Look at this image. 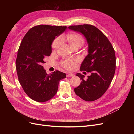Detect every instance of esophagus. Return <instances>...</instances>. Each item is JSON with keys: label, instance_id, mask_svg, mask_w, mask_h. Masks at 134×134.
Segmentation results:
<instances>
[{"label": "esophagus", "instance_id": "esophagus-1", "mask_svg": "<svg viewBox=\"0 0 134 134\" xmlns=\"http://www.w3.org/2000/svg\"><path fill=\"white\" fill-rule=\"evenodd\" d=\"M67 77H72V76H73L74 75L73 74V73H68L67 74Z\"/></svg>", "mask_w": 134, "mask_h": 134}]
</instances>
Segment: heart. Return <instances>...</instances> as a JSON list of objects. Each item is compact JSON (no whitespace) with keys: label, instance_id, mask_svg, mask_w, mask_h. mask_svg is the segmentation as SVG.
Here are the masks:
<instances>
[{"label":"heart","instance_id":"1","mask_svg":"<svg viewBox=\"0 0 134 134\" xmlns=\"http://www.w3.org/2000/svg\"><path fill=\"white\" fill-rule=\"evenodd\" d=\"M66 39L72 48L75 47H81L85 42V40L81 35L78 34H68L67 35ZM61 38H56L53 42L52 47L54 49H58L61 44ZM76 63V60L75 59H69L63 60L62 62V66L68 69H72Z\"/></svg>","mask_w":134,"mask_h":134}]
</instances>
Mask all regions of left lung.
I'll list each match as a JSON object with an SVG mask.
<instances>
[{"label": "left lung", "mask_w": 134, "mask_h": 134, "mask_svg": "<svg viewBox=\"0 0 134 134\" xmlns=\"http://www.w3.org/2000/svg\"><path fill=\"white\" fill-rule=\"evenodd\" d=\"M68 28L81 33L88 46V54L82 62L80 71L90 72L91 75L85 80L83 75L76 74L81 83L74 88V92L84 100H96L106 92L114 78L116 70L115 50L107 36L93 25H71Z\"/></svg>", "instance_id": "obj_1"}]
</instances>
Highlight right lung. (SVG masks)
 Instances as JSON below:
<instances>
[{"label":"right lung","instance_id":"right-lung-1","mask_svg":"<svg viewBox=\"0 0 134 134\" xmlns=\"http://www.w3.org/2000/svg\"><path fill=\"white\" fill-rule=\"evenodd\" d=\"M67 26L39 25L28 31L19 47L16 62L18 80L25 93L32 100L45 102L56 94L59 81L66 77L59 71L48 74L43 63L52 53V44Z\"/></svg>","mask_w":134,"mask_h":134}]
</instances>
